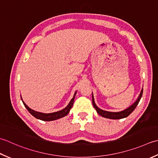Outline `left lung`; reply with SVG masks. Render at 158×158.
<instances>
[{"label": "left lung", "instance_id": "8db88e82", "mask_svg": "<svg viewBox=\"0 0 158 158\" xmlns=\"http://www.w3.org/2000/svg\"><path fill=\"white\" fill-rule=\"evenodd\" d=\"M143 89H142L140 91V95H138V97L137 99L133 104H131L130 107H128L127 108L125 109V110L120 111V112H109V111H106L104 110H102L99 108H98L97 105L95 104V100H94V97H93V94L92 93V102H93V107L95 108L96 111H97L98 113L102 116L103 117L107 118H110V119H121V118H123L128 117L131 112H132L134 109L136 108L137 105L139 103L141 98H142L143 95Z\"/></svg>", "mask_w": 158, "mask_h": 158}]
</instances>
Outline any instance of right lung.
Segmentation results:
<instances>
[{
  "label": "right lung",
  "mask_w": 158,
  "mask_h": 158,
  "mask_svg": "<svg viewBox=\"0 0 158 158\" xmlns=\"http://www.w3.org/2000/svg\"><path fill=\"white\" fill-rule=\"evenodd\" d=\"M76 93H77V91L75 92L74 95H73V98L71 99V101L69 102L68 105H67L65 108H63V109H62V110H60L59 111L52 112V113H44V112L35 111V110H33V109H31V108L28 107V106L24 102V101L22 100V98H21V99H22V102H23L25 108L27 109L28 111L32 115H33L34 117L37 118V119H40V120L45 121H54V120L59 119V118L65 117L66 115L68 114V113L71 110V108H72V106H73V102H74V99H75V96L76 95Z\"/></svg>",
  "instance_id": "add662e5"
}]
</instances>
